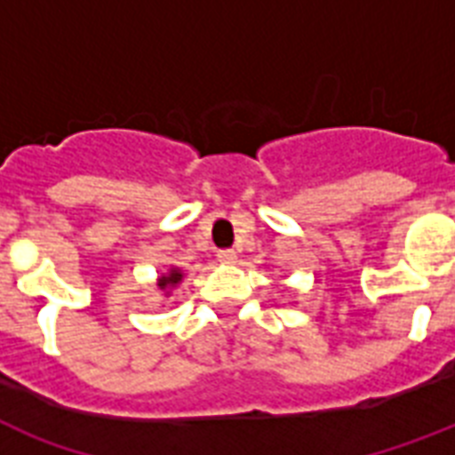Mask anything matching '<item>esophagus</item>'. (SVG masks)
Returning a JSON list of instances; mask_svg holds the SVG:
<instances>
[{"label": "esophagus", "mask_w": 455, "mask_h": 455, "mask_svg": "<svg viewBox=\"0 0 455 455\" xmlns=\"http://www.w3.org/2000/svg\"><path fill=\"white\" fill-rule=\"evenodd\" d=\"M235 259H238V257H235L234 250H221L220 255H217V262L220 264H235Z\"/></svg>", "instance_id": "obj_1"}]
</instances>
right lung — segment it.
<instances>
[{"mask_svg": "<svg viewBox=\"0 0 455 455\" xmlns=\"http://www.w3.org/2000/svg\"><path fill=\"white\" fill-rule=\"evenodd\" d=\"M181 281H184V271L179 269V267H170V269L164 271V274H160V276H157L156 285H157V291L164 292V295L170 298V292L174 291V288H177Z\"/></svg>", "mask_w": 455, "mask_h": 455, "instance_id": "add662e5", "label": "right lung"}]
</instances>
